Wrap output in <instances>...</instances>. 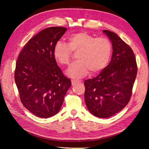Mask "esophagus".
<instances>
[{
  "label": "esophagus",
  "mask_w": 149,
  "mask_h": 149,
  "mask_svg": "<svg viewBox=\"0 0 149 149\" xmlns=\"http://www.w3.org/2000/svg\"><path fill=\"white\" fill-rule=\"evenodd\" d=\"M79 81H77V80H75V79H72L71 80V83H72V86H74V85L75 84H77V83H79Z\"/></svg>",
  "instance_id": "obj_1"
}]
</instances>
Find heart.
I'll list each match as a JSON object with an SVG mask.
<instances>
[{
  "label": "heart",
  "mask_w": 149,
  "mask_h": 149,
  "mask_svg": "<svg viewBox=\"0 0 149 149\" xmlns=\"http://www.w3.org/2000/svg\"><path fill=\"white\" fill-rule=\"evenodd\" d=\"M67 43L56 42L53 54L60 65L68 66L72 52H77L76 62L71 65L67 74L73 78L81 79L91 73L99 72L106 67L111 54V44L105 37L95 38L86 32L73 34L68 36Z\"/></svg>",
  "instance_id": "1"
}]
</instances>
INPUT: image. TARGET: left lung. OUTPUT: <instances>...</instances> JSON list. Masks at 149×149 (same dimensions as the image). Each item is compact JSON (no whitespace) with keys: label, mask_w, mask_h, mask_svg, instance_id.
<instances>
[{"label":"left lung","mask_w":149,"mask_h":149,"mask_svg":"<svg viewBox=\"0 0 149 149\" xmlns=\"http://www.w3.org/2000/svg\"><path fill=\"white\" fill-rule=\"evenodd\" d=\"M113 46L109 65L93 79L85 80L84 99L90 112L99 118H108L127 106L137 75L134 54L115 33L104 30Z\"/></svg>","instance_id":"1"}]
</instances>
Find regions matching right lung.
I'll return each mask as SVG.
<instances>
[{
	"instance_id": "1",
	"label": "right lung",
	"mask_w": 149,
	"mask_h": 149,
	"mask_svg": "<svg viewBox=\"0 0 149 149\" xmlns=\"http://www.w3.org/2000/svg\"><path fill=\"white\" fill-rule=\"evenodd\" d=\"M67 30L50 27L30 39L19 54L15 80L22 104L41 118L55 115L61 109L70 79L57 65L53 50L55 44Z\"/></svg>"
}]
</instances>
